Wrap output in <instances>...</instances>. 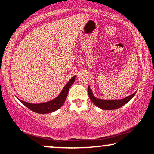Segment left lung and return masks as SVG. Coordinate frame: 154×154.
Masks as SVG:
<instances>
[{
	"instance_id": "obj_1",
	"label": "left lung",
	"mask_w": 154,
	"mask_h": 154,
	"mask_svg": "<svg viewBox=\"0 0 154 154\" xmlns=\"http://www.w3.org/2000/svg\"><path fill=\"white\" fill-rule=\"evenodd\" d=\"M88 95L90 97V100L92 103L95 104L96 106H97L100 108L103 109V110H115V109H118L119 107L123 106L125 105L128 101H130L132 98L134 97L136 95V92L132 94V95L128 96V97L123 98L121 100H102L99 98L95 97L92 93L91 89L90 86H88Z\"/></svg>"
}]
</instances>
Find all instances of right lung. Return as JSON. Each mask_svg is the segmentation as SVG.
I'll use <instances>...</instances> for the list:
<instances>
[{
  "label": "right lung",
  "instance_id": "1",
  "mask_svg": "<svg viewBox=\"0 0 154 154\" xmlns=\"http://www.w3.org/2000/svg\"><path fill=\"white\" fill-rule=\"evenodd\" d=\"M75 80V77H72L69 79V81L66 83L65 86L64 87L63 90L61 92V93L55 99L52 100L47 102V103H40V104H32V103H29L26 102H24L21 100L19 99V100L23 104L27 107L28 108L30 109L31 110L34 111L37 113L41 114H45V113H49V112H54V111L58 110L62 106L66 100V98L67 97L68 92H69V89L72 85L73 84Z\"/></svg>",
  "mask_w": 154,
  "mask_h": 154
}]
</instances>
